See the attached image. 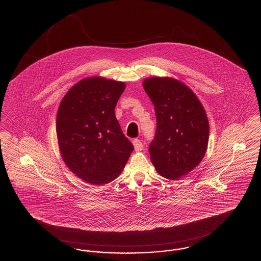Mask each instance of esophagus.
Returning <instances> with one entry per match:
<instances>
[{
	"mask_svg": "<svg viewBox=\"0 0 261 261\" xmlns=\"http://www.w3.org/2000/svg\"><path fill=\"white\" fill-rule=\"evenodd\" d=\"M133 145H134V149H135L136 151H141L142 149H144L143 143L140 140H138V139L133 140Z\"/></svg>",
	"mask_w": 261,
	"mask_h": 261,
	"instance_id": "1",
	"label": "esophagus"
}]
</instances>
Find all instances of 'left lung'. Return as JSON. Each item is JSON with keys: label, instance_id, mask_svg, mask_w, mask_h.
I'll return each instance as SVG.
<instances>
[{"label": "left lung", "instance_id": "1", "mask_svg": "<svg viewBox=\"0 0 261 261\" xmlns=\"http://www.w3.org/2000/svg\"><path fill=\"white\" fill-rule=\"evenodd\" d=\"M143 87L154 106L158 123L149 145L150 161L161 176L178 180L194 170L206 152V112L197 95L172 77L146 78Z\"/></svg>", "mask_w": 261, "mask_h": 261}]
</instances>
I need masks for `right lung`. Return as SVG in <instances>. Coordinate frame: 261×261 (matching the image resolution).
Here are the masks:
<instances>
[{
	"label": "right lung",
	"mask_w": 261,
	"mask_h": 261,
	"mask_svg": "<svg viewBox=\"0 0 261 261\" xmlns=\"http://www.w3.org/2000/svg\"><path fill=\"white\" fill-rule=\"evenodd\" d=\"M125 88L121 81L87 77L60 103L56 126L62 161L89 184L100 186L116 179L134 149L114 112Z\"/></svg>",
	"instance_id": "right-lung-1"
}]
</instances>
